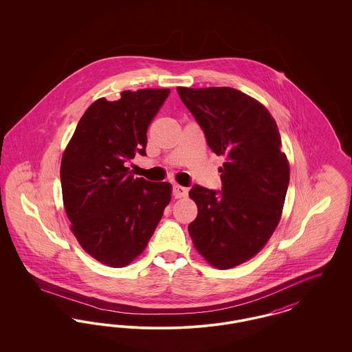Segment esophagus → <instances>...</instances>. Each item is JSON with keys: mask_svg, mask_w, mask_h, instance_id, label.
I'll list each match as a JSON object with an SVG mask.
<instances>
[{"mask_svg": "<svg viewBox=\"0 0 352 352\" xmlns=\"http://www.w3.org/2000/svg\"><path fill=\"white\" fill-rule=\"evenodd\" d=\"M173 195H174L175 199L186 198V197H187V188L179 186V184H174V187H173Z\"/></svg>", "mask_w": 352, "mask_h": 352, "instance_id": "esophagus-1", "label": "esophagus"}]
</instances>
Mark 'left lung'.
I'll return each mask as SVG.
<instances>
[{"instance_id": "obj_1", "label": "left lung", "mask_w": 352, "mask_h": 352, "mask_svg": "<svg viewBox=\"0 0 352 352\" xmlns=\"http://www.w3.org/2000/svg\"><path fill=\"white\" fill-rule=\"evenodd\" d=\"M177 91L210 149L226 157L219 168L221 191L195 184L188 192L198 206L188 234L210 265L234 268L261 251L280 223L290 177L280 132L268 109L241 91Z\"/></svg>"}]
</instances>
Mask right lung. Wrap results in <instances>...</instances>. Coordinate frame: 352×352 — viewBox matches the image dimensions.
Listing matches in <instances>:
<instances>
[{
    "mask_svg": "<svg viewBox=\"0 0 352 352\" xmlns=\"http://www.w3.org/2000/svg\"><path fill=\"white\" fill-rule=\"evenodd\" d=\"M168 88L122 91L84 112L60 164L63 204L84 251L111 268L129 265L171 201V184L134 178L128 164L146 155V133Z\"/></svg>",
    "mask_w": 352,
    "mask_h": 352,
    "instance_id": "1",
    "label": "right lung"
}]
</instances>
